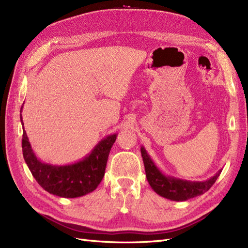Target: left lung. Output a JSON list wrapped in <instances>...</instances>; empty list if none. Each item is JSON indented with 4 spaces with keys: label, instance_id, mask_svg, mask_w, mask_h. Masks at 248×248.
I'll return each mask as SVG.
<instances>
[{
    "label": "left lung",
    "instance_id": "obj_1",
    "mask_svg": "<svg viewBox=\"0 0 248 248\" xmlns=\"http://www.w3.org/2000/svg\"><path fill=\"white\" fill-rule=\"evenodd\" d=\"M140 153L144 161L146 177L152 189L159 196L171 201H187L201 196L208 191L219 177L221 170L215 176L202 182H191L186 180L176 179L163 175L155 166V163L147 153L144 147L140 148Z\"/></svg>",
    "mask_w": 248,
    "mask_h": 248
}]
</instances>
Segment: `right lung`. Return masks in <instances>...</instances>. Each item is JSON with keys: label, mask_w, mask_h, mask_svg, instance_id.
Returning a JSON list of instances; mask_svg holds the SVG:
<instances>
[{"label": "right lung", "mask_w": 248, "mask_h": 248, "mask_svg": "<svg viewBox=\"0 0 248 248\" xmlns=\"http://www.w3.org/2000/svg\"><path fill=\"white\" fill-rule=\"evenodd\" d=\"M20 121L24 125L21 114ZM116 139L117 134H111L101 140L91 153L77 163L51 166L37 158L22 127V155L33 177L44 190L61 198H78L95 190L101 182Z\"/></svg>", "instance_id": "add662e5"}]
</instances>
